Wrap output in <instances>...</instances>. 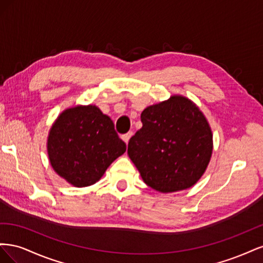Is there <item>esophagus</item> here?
<instances>
[{
	"mask_svg": "<svg viewBox=\"0 0 263 263\" xmlns=\"http://www.w3.org/2000/svg\"><path fill=\"white\" fill-rule=\"evenodd\" d=\"M132 135H133L132 132H128V133H126V134L122 135V139L126 142V144H128V141H129V139H130V137H132Z\"/></svg>",
	"mask_w": 263,
	"mask_h": 263,
	"instance_id": "esophagus-1",
	"label": "esophagus"
}]
</instances>
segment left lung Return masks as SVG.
<instances>
[{"label":"left lung","mask_w":263,"mask_h":263,"mask_svg":"<svg viewBox=\"0 0 263 263\" xmlns=\"http://www.w3.org/2000/svg\"><path fill=\"white\" fill-rule=\"evenodd\" d=\"M142 127L129 139L127 154L146 184L169 193L200 180L213 151L210 125L189 99L170 100L142 110Z\"/></svg>","instance_id":"1"}]
</instances>
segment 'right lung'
I'll use <instances>...</instances> for the list:
<instances>
[{
	"instance_id": "obj_1",
	"label": "right lung",
	"mask_w": 263,
	"mask_h": 263,
	"mask_svg": "<svg viewBox=\"0 0 263 263\" xmlns=\"http://www.w3.org/2000/svg\"><path fill=\"white\" fill-rule=\"evenodd\" d=\"M53 170L77 187L98 182L108 165L126 151L113 121L94 105L63 112L52 125L48 144Z\"/></svg>"
}]
</instances>
